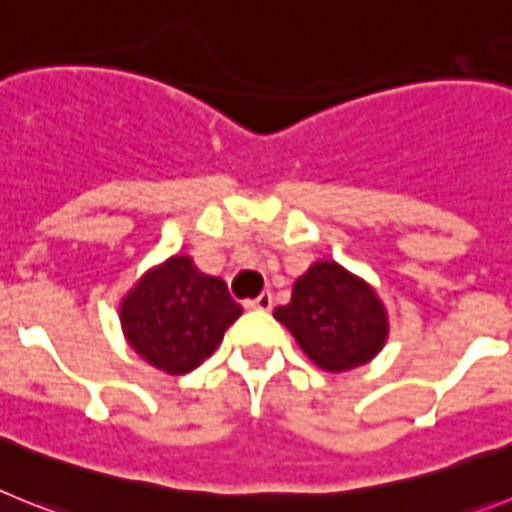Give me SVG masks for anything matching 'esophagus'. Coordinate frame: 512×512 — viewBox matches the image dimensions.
I'll list each match as a JSON object with an SVG mask.
<instances>
[{
    "label": "esophagus",
    "mask_w": 512,
    "mask_h": 512,
    "mask_svg": "<svg viewBox=\"0 0 512 512\" xmlns=\"http://www.w3.org/2000/svg\"><path fill=\"white\" fill-rule=\"evenodd\" d=\"M247 309H257V311H270V309H273V293H270V291L260 293V296H257L255 301H250V304H247Z\"/></svg>",
    "instance_id": "1"
}]
</instances>
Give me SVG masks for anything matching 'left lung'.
Returning <instances> with one entry per match:
<instances>
[{"instance_id":"left-lung-1","label":"left lung","mask_w":512,"mask_h":512,"mask_svg":"<svg viewBox=\"0 0 512 512\" xmlns=\"http://www.w3.org/2000/svg\"><path fill=\"white\" fill-rule=\"evenodd\" d=\"M273 317L286 324L311 361L332 373L368 363L389 335L376 291L332 260L314 262Z\"/></svg>"}]
</instances>
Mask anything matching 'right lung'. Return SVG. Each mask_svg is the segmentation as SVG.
<instances>
[{
	"label": "right lung",
	"instance_id": "right-lung-1",
	"mask_svg": "<svg viewBox=\"0 0 512 512\" xmlns=\"http://www.w3.org/2000/svg\"><path fill=\"white\" fill-rule=\"evenodd\" d=\"M242 306L221 278L201 273L188 255L151 268L121 301L123 335L154 368L172 376L201 366Z\"/></svg>",
	"mask_w": 512,
	"mask_h": 512
}]
</instances>
